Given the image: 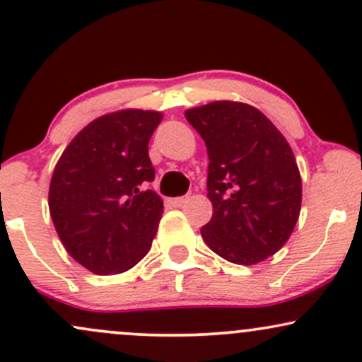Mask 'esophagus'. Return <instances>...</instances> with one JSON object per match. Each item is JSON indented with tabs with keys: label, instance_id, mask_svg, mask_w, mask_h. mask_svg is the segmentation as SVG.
Here are the masks:
<instances>
[{
	"label": "esophagus",
	"instance_id": "esophagus-1",
	"mask_svg": "<svg viewBox=\"0 0 362 362\" xmlns=\"http://www.w3.org/2000/svg\"><path fill=\"white\" fill-rule=\"evenodd\" d=\"M185 202H187V196H182V197H175V199H170V204H172L173 208H180V206H184Z\"/></svg>",
	"mask_w": 362,
	"mask_h": 362
}]
</instances>
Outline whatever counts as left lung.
I'll return each instance as SVG.
<instances>
[{
    "label": "left lung",
    "mask_w": 362,
    "mask_h": 362,
    "mask_svg": "<svg viewBox=\"0 0 362 362\" xmlns=\"http://www.w3.org/2000/svg\"><path fill=\"white\" fill-rule=\"evenodd\" d=\"M208 148V247L251 266L280 251L292 235L303 182L287 139L268 117L239 101H213L185 111Z\"/></svg>",
    "instance_id": "left-lung-1"
}]
</instances>
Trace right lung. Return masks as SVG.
<instances>
[{"label":"right lung","mask_w":362,"mask_h":362,"mask_svg":"<svg viewBox=\"0 0 362 362\" xmlns=\"http://www.w3.org/2000/svg\"><path fill=\"white\" fill-rule=\"evenodd\" d=\"M153 110L106 113L77 134L54 166L49 214L66 252L94 275H118L149 252L163 201L153 190Z\"/></svg>","instance_id":"add662e5"}]
</instances>
